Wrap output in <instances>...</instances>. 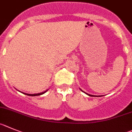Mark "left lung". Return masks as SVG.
Segmentation results:
<instances>
[{
	"mask_svg": "<svg viewBox=\"0 0 132 132\" xmlns=\"http://www.w3.org/2000/svg\"><path fill=\"white\" fill-rule=\"evenodd\" d=\"M80 90H81V91H82V92L85 93V92H84V91H82V90H81V89H80ZM86 94H87V95L90 96V97H98V96H97V95H90V94H88V93H86Z\"/></svg>",
	"mask_w": 132,
	"mask_h": 132,
	"instance_id": "left-lung-1",
	"label": "left lung"
}]
</instances>
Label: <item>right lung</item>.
Returning a JSON list of instances; mask_svg holds the SVG:
<instances>
[{
	"label": "right lung",
	"mask_w": 132,
	"mask_h": 132,
	"mask_svg": "<svg viewBox=\"0 0 132 132\" xmlns=\"http://www.w3.org/2000/svg\"><path fill=\"white\" fill-rule=\"evenodd\" d=\"M47 91H48V90H47ZM47 91H44V92H42V93H36V94H28V93H22L26 95L32 96V97H33V96H39V95H41L44 94V93H45Z\"/></svg>",
	"instance_id": "1"
}]
</instances>
